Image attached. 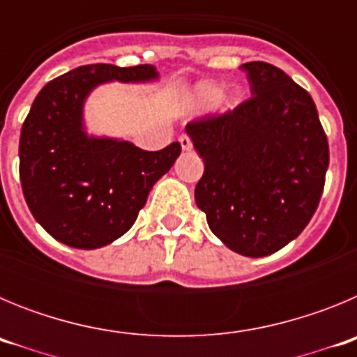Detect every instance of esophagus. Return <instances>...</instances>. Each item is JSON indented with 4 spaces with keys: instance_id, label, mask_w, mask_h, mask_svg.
<instances>
[{
    "instance_id": "34e87169",
    "label": "esophagus",
    "mask_w": 357,
    "mask_h": 357,
    "mask_svg": "<svg viewBox=\"0 0 357 357\" xmlns=\"http://www.w3.org/2000/svg\"><path fill=\"white\" fill-rule=\"evenodd\" d=\"M178 143H181V148L184 151H189L193 148V143H191V139H189L188 135H181V137H178Z\"/></svg>"
}]
</instances>
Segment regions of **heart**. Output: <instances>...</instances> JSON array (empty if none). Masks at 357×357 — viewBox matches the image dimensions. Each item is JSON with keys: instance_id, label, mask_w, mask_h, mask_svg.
<instances>
[{"instance_id": "obj_1", "label": "heart", "mask_w": 357, "mask_h": 357, "mask_svg": "<svg viewBox=\"0 0 357 357\" xmlns=\"http://www.w3.org/2000/svg\"><path fill=\"white\" fill-rule=\"evenodd\" d=\"M247 91L243 89L241 85H232L230 89L222 91V85L216 82H198L191 91V102L198 109H206V107L213 105L214 109L220 112H229L234 110L236 107L241 105L245 100Z\"/></svg>"}]
</instances>
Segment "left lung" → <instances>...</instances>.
Here are the masks:
<instances>
[{"instance_id": "1", "label": "left lung", "mask_w": 357, "mask_h": 357, "mask_svg": "<svg viewBox=\"0 0 357 357\" xmlns=\"http://www.w3.org/2000/svg\"><path fill=\"white\" fill-rule=\"evenodd\" d=\"M252 98L220 118L185 127L206 169L198 209L220 241L264 257L301 234L320 202L329 144L313 98L268 62L241 66Z\"/></svg>"}]
</instances>
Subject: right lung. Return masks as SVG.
I'll return each instance as SVG.
<instances>
[{
  "label": "right lung",
  "mask_w": 357,
  "mask_h": 357,
  "mask_svg": "<svg viewBox=\"0 0 357 357\" xmlns=\"http://www.w3.org/2000/svg\"><path fill=\"white\" fill-rule=\"evenodd\" d=\"M153 66L89 64L48 82L31 103L19 139V176L31 214L68 247L94 250L121 238L169 172L181 144L146 151L87 132L84 107L109 82L153 84Z\"/></svg>",
  "instance_id": "right-lung-1"
}]
</instances>
